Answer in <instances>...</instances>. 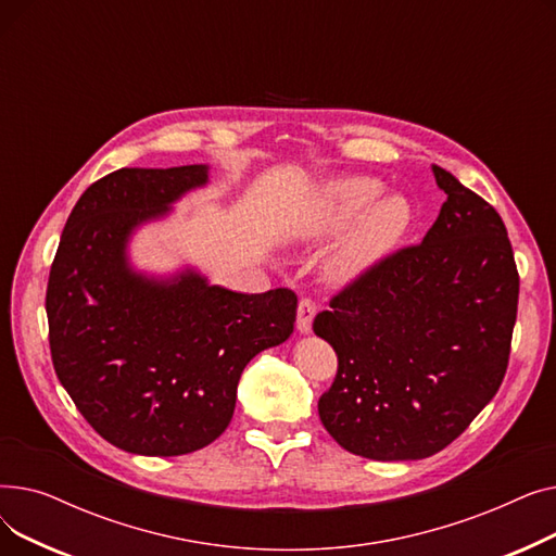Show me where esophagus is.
<instances>
[{
	"instance_id": "34e87169",
	"label": "esophagus",
	"mask_w": 556,
	"mask_h": 556,
	"mask_svg": "<svg viewBox=\"0 0 556 556\" xmlns=\"http://www.w3.org/2000/svg\"><path fill=\"white\" fill-rule=\"evenodd\" d=\"M315 313H317L315 302L308 300V298H304V300L300 302V306H298V331H300V333H304V336L311 333Z\"/></svg>"
}]
</instances>
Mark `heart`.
Returning <instances> with one entry per match:
<instances>
[{
	"label": "heart",
	"instance_id": "b5f03b06",
	"mask_svg": "<svg viewBox=\"0 0 556 556\" xmlns=\"http://www.w3.org/2000/svg\"><path fill=\"white\" fill-rule=\"evenodd\" d=\"M369 175H344L317 189L308 207L290 225L288 239L298 245L323 243L344 230L329 252L323 275L331 286H349L378 266L410 229L413 212L405 198L381 193Z\"/></svg>",
	"mask_w": 556,
	"mask_h": 556
}]
</instances>
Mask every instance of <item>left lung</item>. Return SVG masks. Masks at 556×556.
Listing matches in <instances>:
<instances>
[{"mask_svg": "<svg viewBox=\"0 0 556 556\" xmlns=\"http://www.w3.org/2000/svg\"><path fill=\"white\" fill-rule=\"evenodd\" d=\"M446 193L419 245L383 258L317 313L338 354L317 413L349 453L424 459L446 448L498 392L518 308L507 229L486 200L432 164Z\"/></svg>", "mask_w": 556, "mask_h": 556, "instance_id": "obj_1", "label": "left lung"}]
</instances>
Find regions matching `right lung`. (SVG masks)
Masks as SVG:
<instances>
[{
    "instance_id": "right-lung-1",
    "label": "right lung",
    "mask_w": 556,
    "mask_h": 556,
    "mask_svg": "<svg viewBox=\"0 0 556 556\" xmlns=\"http://www.w3.org/2000/svg\"><path fill=\"white\" fill-rule=\"evenodd\" d=\"M210 185L207 164L119 168L72 210L47 286L51 361L78 413L135 455H185L229 426L245 365L295 329L298 298L248 295L187 266L149 275L128 245Z\"/></svg>"
}]
</instances>
